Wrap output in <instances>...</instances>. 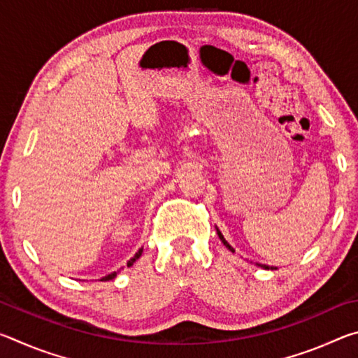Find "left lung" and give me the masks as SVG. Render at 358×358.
<instances>
[{"label": "left lung", "instance_id": "1", "mask_svg": "<svg viewBox=\"0 0 358 358\" xmlns=\"http://www.w3.org/2000/svg\"><path fill=\"white\" fill-rule=\"evenodd\" d=\"M217 237H220V238H221V241H222V243H224V246H226V248H229V250L234 252V248H232V246H230V245L227 243V241H226V240H224V237H222V234L220 232V230H217ZM257 265H259V266H262V268H268V266H266V265H262V264H257ZM271 268H273V266H271Z\"/></svg>", "mask_w": 358, "mask_h": 358}]
</instances>
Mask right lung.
Segmentation results:
<instances>
[{
    "label": "right lung",
    "mask_w": 358,
    "mask_h": 358,
    "mask_svg": "<svg viewBox=\"0 0 358 358\" xmlns=\"http://www.w3.org/2000/svg\"><path fill=\"white\" fill-rule=\"evenodd\" d=\"M142 251H143V248H141V250H138V251L136 252V256H134V257H132V259L129 260V262H128V266H131L132 264H134V262H136V260H137L138 257H141V256H142ZM117 273H118V271H113V273H110V275H107V276H104V278H102V280H101V281H110V280H113V278H115V276H117Z\"/></svg>",
    "instance_id": "obj_1"
}]
</instances>
